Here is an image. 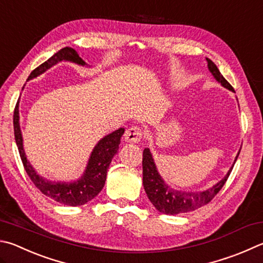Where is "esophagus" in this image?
<instances>
[{"mask_svg": "<svg viewBox=\"0 0 263 263\" xmlns=\"http://www.w3.org/2000/svg\"><path fill=\"white\" fill-rule=\"evenodd\" d=\"M142 132L138 127H130L127 128L125 135H124V140L130 144H138L141 140Z\"/></svg>", "mask_w": 263, "mask_h": 263, "instance_id": "obj_1", "label": "esophagus"}]
</instances>
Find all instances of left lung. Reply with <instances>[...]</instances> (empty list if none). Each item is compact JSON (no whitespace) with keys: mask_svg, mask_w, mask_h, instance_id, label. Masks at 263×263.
<instances>
[{"mask_svg":"<svg viewBox=\"0 0 263 263\" xmlns=\"http://www.w3.org/2000/svg\"><path fill=\"white\" fill-rule=\"evenodd\" d=\"M206 60L208 63V70L211 71L215 80L221 84L223 87L236 93L232 86L227 82L226 78L219 72L218 68L215 65L214 62L209 59ZM239 153L240 151L238 152L236 159L233 161V164L229 169L227 175L218 183L213 185L212 187L203 191H180L174 190L165 183V180L162 178L159 170L156 168L151 149L149 148H145L144 154H142V184H144L147 197L151 200V202L154 204L157 211L166 215H177L195 211V209L202 207L209 201H212L215 195L223 187L228 177L230 176Z\"/></svg>","mask_w":263,"mask_h":263,"instance_id":"8db88e82","label":"left lung"}]
</instances>
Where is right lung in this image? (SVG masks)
Masks as SVG:
<instances>
[{"mask_svg":"<svg viewBox=\"0 0 263 263\" xmlns=\"http://www.w3.org/2000/svg\"><path fill=\"white\" fill-rule=\"evenodd\" d=\"M63 61L72 62V63L82 66H88L73 48L65 47V48H62L55 52L49 60L37 66L35 70H33L30 77L27 78V82L33 78H36L37 76L46 72L47 70ZM13 130H15L16 144L24 168H25L33 184L54 201L72 207L83 206L101 192L104 183H106L109 165L111 163L112 157L118 152L121 138L125 131L124 127H119L118 130L109 133L99 140L90 153L84 174L78 179L71 181H52L37 174L36 170L30 163V161L27 160L25 149H24L21 124H19V101L17 102L15 112H13Z\"/></svg>","mask_w":263,"mask_h":263,"instance_id":"right-lung-1","label":"right lung"}]
</instances>
